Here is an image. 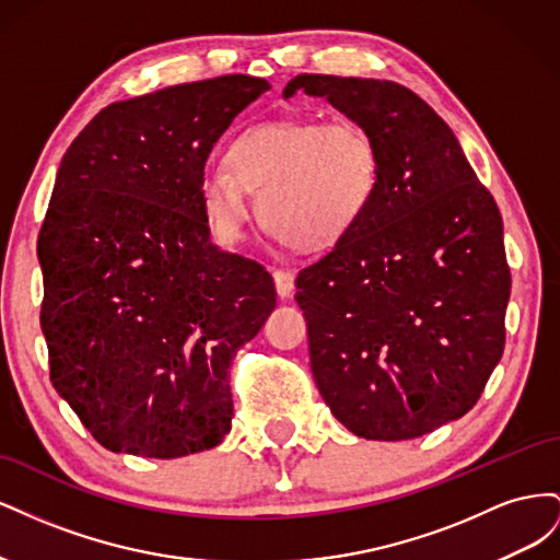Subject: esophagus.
I'll use <instances>...</instances> for the list:
<instances>
[{
  "mask_svg": "<svg viewBox=\"0 0 560 560\" xmlns=\"http://www.w3.org/2000/svg\"><path fill=\"white\" fill-rule=\"evenodd\" d=\"M273 280H276V292L280 299H287L294 292V273H290V270H276Z\"/></svg>",
  "mask_w": 560,
  "mask_h": 560,
  "instance_id": "obj_1",
  "label": "esophagus"
}]
</instances>
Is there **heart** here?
<instances>
[{
  "mask_svg": "<svg viewBox=\"0 0 560 560\" xmlns=\"http://www.w3.org/2000/svg\"><path fill=\"white\" fill-rule=\"evenodd\" d=\"M381 154L354 121L284 118L235 135L226 165L198 177V200L224 243L243 238L259 194L264 226L299 249H327L348 235L374 200Z\"/></svg>",
  "mask_w": 560,
  "mask_h": 560,
  "instance_id": "b5f03b06",
  "label": "heart"
}]
</instances>
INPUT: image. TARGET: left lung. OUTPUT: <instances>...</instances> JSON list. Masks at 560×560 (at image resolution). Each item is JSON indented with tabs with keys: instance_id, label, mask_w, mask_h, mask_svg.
<instances>
[{
	"instance_id": "obj_1",
	"label": "left lung",
	"mask_w": 560,
	"mask_h": 560,
	"mask_svg": "<svg viewBox=\"0 0 560 560\" xmlns=\"http://www.w3.org/2000/svg\"><path fill=\"white\" fill-rule=\"evenodd\" d=\"M299 91L364 126L381 154L360 222L296 278L317 389L352 434L422 436L463 418L502 358L512 276L500 210L413 91L299 74L282 95Z\"/></svg>"
}]
</instances>
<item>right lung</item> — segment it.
<instances>
[{"label":"right lung","instance_id":"right-lung-1","mask_svg":"<svg viewBox=\"0 0 560 560\" xmlns=\"http://www.w3.org/2000/svg\"><path fill=\"white\" fill-rule=\"evenodd\" d=\"M268 89L229 74L114 103L60 161L37 241L42 331L50 383L107 451L167 460L231 430L229 366L276 284L212 243L198 177Z\"/></svg>","mask_w":560,"mask_h":560}]
</instances>
